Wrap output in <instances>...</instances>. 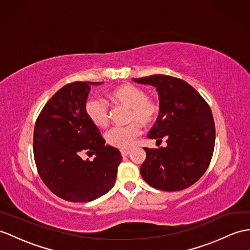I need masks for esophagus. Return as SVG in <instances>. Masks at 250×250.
<instances>
[{
	"mask_svg": "<svg viewBox=\"0 0 250 250\" xmlns=\"http://www.w3.org/2000/svg\"><path fill=\"white\" fill-rule=\"evenodd\" d=\"M130 153H131L130 149H123V150H121V154H122V156H123V157L128 156Z\"/></svg>",
	"mask_w": 250,
	"mask_h": 250,
	"instance_id": "34e87169",
	"label": "esophagus"
}]
</instances>
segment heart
<instances>
[{"label":"heart","instance_id":"obj_1","mask_svg":"<svg viewBox=\"0 0 250 250\" xmlns=\"http://www.w3.org/2000/svg\"><path fill=\"white\" fill-rule=\"evenodd\" d=\"M109 97L117 104L130 108L129 120L137 121L143 125L150 124L158 114V105L154 100L146 96L145 91L135 84L125 83L113 89ZM87 117L97 127H106L109 122V110L107 103L91 97L86 103ZM133 122L125 126H114L105 133V139L109 145L117 148H130L141 135V127Z\"/></svg>","mask_w":250,"mask_h":250}]
</instances>
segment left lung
Returning a JSON list of instances; mask_svg holds the SVG:
<instances>
[{
    "mask_svg": "<svg viewBox=\"0 0 250 250\" xmlns=\"http://www.w3.org/2000/svg\"><path fill=\"white\" fill-rule=\"evenodd\" d=\"M132 81L156 88L160 111L147 137L157 141L167 139V147H144L142 178L158 190H184L202 177L212 159L215 125L211 109L182 79L156 74Z\"/></svg>",
    "mask_w": 250,
    "mask_h": 250,
    "instance_id": "1",
    "label": "left lung"
}]
</instances>
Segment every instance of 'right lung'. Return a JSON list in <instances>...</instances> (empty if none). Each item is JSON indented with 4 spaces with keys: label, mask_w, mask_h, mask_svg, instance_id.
<instances>
[{
    "label": "right lung",
    "mask_w": 250,
    "mask_h": 250,
    "mask_svg": "<svg viewBox=\"0 0 250 250\" xmlns=\"http://www.w3.org/2000/svg\"><path fill=\"white\" fill-rule=\"evenodd\" d=\"M102 83L65 84L46 103L35 125L34 157L40 177L69 202H92L108 193L122 161L119 149L105 145L84 110L91 86ZM86 151L96 156L93 162L82 159Z\"/></svg>",
    "instance_id": "add662e5"
}]
</instances>
